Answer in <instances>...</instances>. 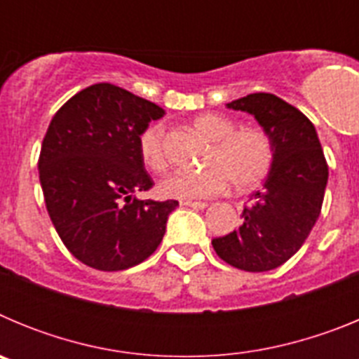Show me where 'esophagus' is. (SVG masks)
Segmentation results:
<instances>
[{
	"instance_id": "34e87169",
	"label": "esophagus",
	"mask_w": 359,
	"mask_h": 359,
	"mask_svg": "<svg viewBox=\"0 0 359 359\" xmlns=\"http://www.w3.org/2000/svg\"><path fill=\"white\" fill-rule=\"evenodd\" d=\"M182 205L190 208H207V203L205 201H182Z\"/></svg>"
}]
</instances>
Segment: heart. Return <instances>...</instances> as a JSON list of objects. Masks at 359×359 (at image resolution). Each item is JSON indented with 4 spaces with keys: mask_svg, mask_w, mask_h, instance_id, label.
<instances>
[{
    "mask_svg": "<svg viewBox=\"0 0 359 359\" xmlns=\"http://www.w3.org/2000/svg\"><path fill=\"white\" fill-rule=\"evenodd\" d=\"M196 131L212 142L205 158L207 169L199 172H174L160 185L161 196L180 201L212 198L228 187L248 192L261 185L273 165V142L257 126H241L230 116L203 113L194 118ZM138 152L145 167L163 174L169 167L161 123L147 126L138 136Z\"/></svg>",
    "mask_w": 359,
    "mask_h": 359,
    "instance_id": "1",
    "label": "heart"
}]
</instances>
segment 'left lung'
I'll return each mask as SVG.
<instances>
[{
  "label": "left lung",
  "instance_id": "8db88e82",
  "mask_svg": "<svg viewBox=\"0 0 359 359\" xmlns=\"http://www.w3.org/2000/svg\"><path fill=\"white\" fill-rule=\"evenodd\" d=\"M257 118L273 142V165L241 215V226L212 241L226 264L269 271L300 250L322 210L327 161L318 135L302 111L271 93H252L228 104Z\"/></svg>",
  "mask_w": 359,
  "mask_h": 359
}]
</instances>
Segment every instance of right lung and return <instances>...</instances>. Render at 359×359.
Returning <instances> with one entry per match:
<instances>
[{"label": "right lung", "mask_w": 359, "mask_h": 359, "mask_svg": "<svg viewBox=\"0 0 359 359\" xmlns=\"http://www.w3.org/2000/svg\"><path fill=\"white\" fill-rule=\"evenodd\" d=\"M165 111L100 82L57 111L39 154V182L57 233L75 259L100 271L144 262L160 246L177 201L138 199L151 176L138 136Z\"/></svg>", "instance_id": "obj_1"}]
</instances>
